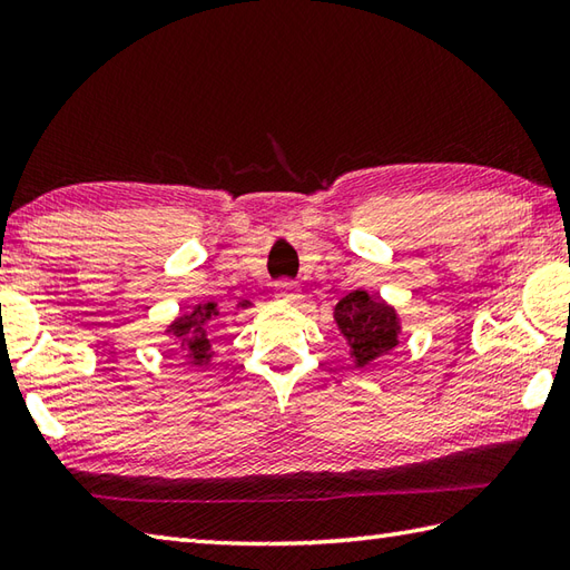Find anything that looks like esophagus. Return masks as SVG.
<instances>
[{
  "instance_id": "1",
  "label": "esophagus",
  "mask_w": 570,
  "mask_h": 570,
  "mask_svg": "<svg viewBox=\"0 0 570 570\" xmlns=\"http://www.w3.org/2000/svg\"><path fill=\"white\" fill-rule=\"evenodd\" d=\"M274 296L282 298V301H296L301 296V288H298V284L286 282V278H284V282L274 284Z\"/></svg>"
}]
</instances>
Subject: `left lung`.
Instances as JSON below:
<instances>
[{
    "instance_id": "obj_1",
    "label": "left lung",
    "mask_w": 570,
    "mask_h": 570,
    "mask_svg": "<svg viewBox=\"0 0 570 570\" xmlns=\"http://www.w3.org/2000/svg\"><path fill=\"white\" fill-rule=\"evenodd\" d=\"M336 323L343 336L351 341V355L358 365H367L397 343L395 311L365 292H353L338 301Z\"/></svg>"
}]
</instances>
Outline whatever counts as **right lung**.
I'll list each match as a JSON object with an SVG mask.
<instances>
[{
	"label": "right lung",
	"instance_id": "1",
	"mask_svg": "<svg viewBox=\"0 0 570 570\" xmlns=\"http://www.w3.org/2000/svg\"><path fill=\"white\" fill-rule=\"evenodd\" d=\"M212 316H217L215 304H205V306H197L193 314H185L183 318H177L170 326L173 336L180 341L183 351L187 353L185 358L197 365L209 361L212 345L207 338V323L212 321Z\"/></svg>",
	"mask_w": 570,
	"mask_h": 570
}]
</instances>
